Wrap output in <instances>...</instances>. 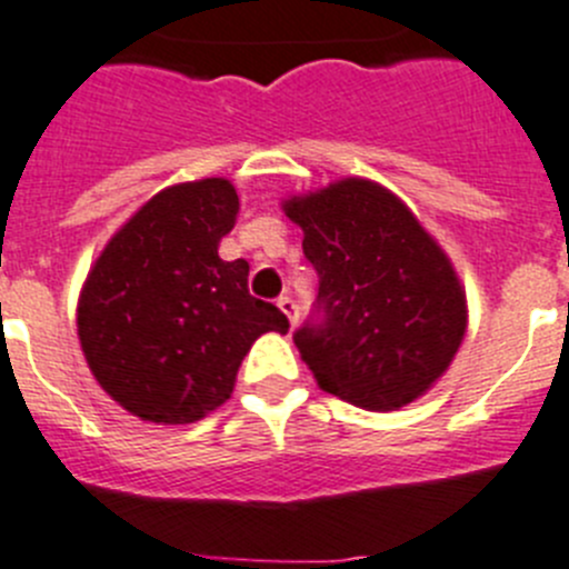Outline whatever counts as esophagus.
Segmentation results:
<instances>
[{"instance_id":"1","label":"esophagus","mask_w":569,"mask_h":569,"mask_svg":"<svg viewBox=\"0 0 569 569\" xmlns=\"http://www.w3.org/2000/svg\"><path fill=\"white\" fill-rule=\"evenodd\" d=\"M278 306H280V311H283V315L289 317V322H291V326H297V320H300V306H297V302L291 300L289 295H283V297H280V300H278Z\"/></svg>"}]
</instances>
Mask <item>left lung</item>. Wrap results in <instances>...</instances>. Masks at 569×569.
Masks as SVG:
<instances>
[{"mask_svg":"<svg viewBox=\"0 0 569 569\" xmlns=\"http://www.w3.org/2000/svg\"><path fill=\"white\" fill-rule=\"evenodd\" d=\"M283 207L320 278L315 315L295 331L317 385L365 410L416 401L466 333V295L443 249L368 179H342Z\"/></svg>","mask_w":569,"mask_h":569,"instance_id":"8db88e82","label":"left lung"}]
</instances>
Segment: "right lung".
I'll return each instance as SVG.
<instances>
[{
	"label": "right lung",
	"instance_id": "add662e5",
	"mask_svg": "<svg viewBox=\"0 0 569 569\" xmlns=\"http://www.w3.org/2000/svg\"><path fill=\"white\" fill-rule=\"evenodd\" d=\"M238 193L227 179L173 184L106 243L78 306L89 370L117 405L153 423H190L230 398L254 339L289 331L249 295V263L221 260Z\"/></svg>",
	"mask_w": 569,
	"mask_h": 569
}]
</instances>
